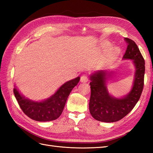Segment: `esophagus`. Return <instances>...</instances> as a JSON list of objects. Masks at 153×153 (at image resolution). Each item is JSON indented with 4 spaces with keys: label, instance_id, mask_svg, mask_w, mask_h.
Listing matches in <instances>:
<instances>
[{
    "label": "esophagus",
    "instance_id": "34e87169",
    "mask_svg": "<svg viewBox=\"0 0 153 153\" xmlns=\"http://www.w3.org/2000/svg\"><path fill=\"white\" fill-rule=\"evenodd\" d=\"M80 81L82 83H86L88 81V77L86 76V75H83V76L81 77Z\"/></svg>",
    "mask_w": 153,
    "mask_h": 153
}]
</instances>
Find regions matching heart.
Here are the masks:
<instances>
[{
	"label": "heart",
	"mask_w": 153,
	"mask_h": 153,
	"mask_svg": "<svg viewBox=\"0 0 153 153\" xmlns=\"http://www.w3.org/2000/svg\"><path fill=\"white\" fill-rule=\"evenodd\" d=\"M117 52H118V49H117L116 48H113V49L111 51V53H110V54H109V56H108V58H108V59H109V58L114 56L116 54Z\"/></svg>",
	"instance_id": "obj_1"
}]
</instances>
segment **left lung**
Masks as SVG:
<instances>
[{"instance_id":"1","label":"left lung","mask_w":153,"mask_h":153,"mask_svg":"<svg viewBox=\"0 0 153 153\" xmlns=\"http://www.w3.org/2000/svg\"><path fill=\"white\" fill-rule=\"evenodd\" d=\"M128 43L123 59L134 61L135 67L134 85L128 95L122 99H117L109 94L106 85V71H97L91 75V97L89 111L95 120L103 122H114L122 119L134 108L144 86L145 60L137 45L129 38H125Z\"/></svg>"}]
</instances>
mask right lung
Wrapping results in <instances>:
<instances>
[{
  "mask_svg": "<svg viewBox=\"0 0 153 153\" xmlns=\"http://www.w3.org/2000/svg\"><path fill=\"white\" fill-rule=\"evenodd\" d=\"M80 77L64 83L53 95L41 102H35L22 96L16 88L14 89L15 97L22 111L29 118L38 122H48L57 119L64 108L71 90L79 82Z\"/></svg>",
  "mask_w": 153,
  "mask_h": 153,
  "instance_id": "1",
  "label": "right lung"
}]
</instances>
